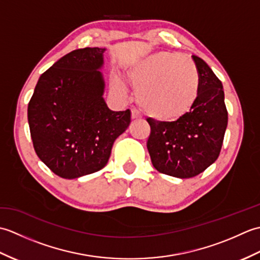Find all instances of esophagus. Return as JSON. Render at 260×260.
<instances>
[{
    "label": "esophagus",
    "mask_w": 260,
    "mask_h": 260,
    "mask_svg": "<svg viewBox=\"0 0 260 260\" xmlns=\"http://www.w3.org/2000/svg\"><path fill=\"white\" fill-rule=\"evenodd\" d=\"M141 117H142V115H141L139 109H136V108L132 109V118L136 119V118H141Z\"/></svg>",
    "instance_id": "34e87169"
}]
</instances>
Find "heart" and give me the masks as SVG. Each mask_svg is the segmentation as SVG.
Masks as SVG:
<instances>
[{"label": "heart", "mask_w": 260, "mask_h": 260, "mask_svg": "<svg viewBox=\"0 0 260 260\" xmlns=\"http://www.w3.org/2000/svg\"><path fill=\"white\" fill-rule=\"evenodd\" d=\"M131 79L137 90V101L145 112L159 119H171L185 114L196 103L200 76L194 62L176 52H157L136 66ZM113 86L121 95L123 82Z\"/></svg>", "instance_id": "obj_1"}]
</instances>
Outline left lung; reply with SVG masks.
Listing matches in <instances>:
<instances>
[{"mask_svg": "<svg viewBox=\"0 0 260 260\" xmlns=\"http://www.w3.org/2000/svg\"><path fill=\"white\" fill-rule=\"evenodd\" d=\"M192 58L200 88L189 112L174 121L146 119L151 126L146 145L153 167L181 179L193 178L215 162L228 125L221 81L201 58Z\"/></svg>", "mask_w": 260, "mask_h": 260, "instance_id": "8db88e82", "label": "left lung"}]
</instances>
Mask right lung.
<instances>
[{"mask_svg": "<svg viewBox=\"0 0 260 260\" xmlns=\"http://www.w3.org/2000/svg\"><path fill=\"white\" fill-rule=\"evenodd\" d=\"M102 48L77 49L39 78L27 105L33 147L54 174L76 179L107 164L115 140L131 123V110L104 102Z\"/></svg>", "mask_w": 260, "mask_h": 260, "instance_id": "right-lung-1", "label": "right lung"}]
</instances>
